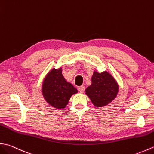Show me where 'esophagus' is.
Returning <instances> with one entry per match:
<instances>
[{
    "mask_svg": "<svg viewBox=\"0 0 154 154\" xmlns=\"http://www.w3.org/2000/svg\"><path fill=\"white\" fill-rule=\"evenodd\" d=\"M78 90H79V91L81 93H83L84 92V91H85V87H84L83 85L80 86V87H78Z\"/></svg>",
    "mask_w": 154,
    "mask_h": 154,
    "instance_id": "esophagus-1",
    "label": "esophagus"
}]
</instances>
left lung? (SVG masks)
<instances>
[{"instance_id":"1","label":"left lung","mask_w":154,"mask_h":154,"mask_svg":"<svg viewBox=\"0 0 154 154\" xmlns=\"http://www.w3.org/2000/svg\"><path fill=\"white\" fill-rule=\"evenodd\" d=\"M119 87L116 80L107 71H95L91 77V85L87 87L85 94L97 107H104L116 97Z\"/></svg>"}]
</instances>
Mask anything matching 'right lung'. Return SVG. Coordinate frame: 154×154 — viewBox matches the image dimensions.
I'll return each instance as SVG.
<instances>
[{
	"label": "right lung",
	"instance_id": "add662e5",
	"mask_svg": "<svg viewBox=\"0 0 154 154\" xmlns=\"http://www.w3.org/2000/svg\"><path fill=\"white\" fill-rule=\"evenodd\" d=\"M77 89L67 82L62 75V67L52 69L46 75L42 85L43 97L51 106L64 109Z\"/></svg>",
	"mask_w": 154,
	"mask_h": 154
}]
</instances>
